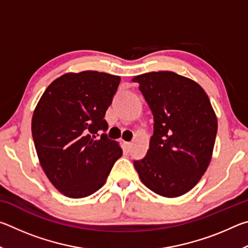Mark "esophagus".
Returning a JSON list of instances; mask_svg holds the SVG:
<instances>
[{
	"instance_id": "esophagus-1",
	"label": "esophagus",
	"mask_w": 248,
	"mask_h": 248,
	"mask_svg": "<svg viewBox=\"0 0 248 248\" xmlns=\"http://www.w3.org/2000/svg\"><path fill=\"white\" fill-rule=\"evenodd\" d=\"M124 145H125V146H127V149L129 150L130 148H131V145H132V143H131V142H124Z\"/></svg>"
}]
</instances>
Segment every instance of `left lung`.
I'll return each mask as SVG.
<instances>
[{
	"label": "left lung",
	"mask_w": 248,
	"mask_h": 248,
	"mask_svg": "<svg viewBox=\"0 0 248 248\" xmlns=\"http://www.w3.org/2000/svg\"><path fill=\"white\" fill-rule=\"evenodd\" d=\"M132 81L139 83L154 119L148 153L133 165L155 194H186L207 170L216 142L217 120L208 95L195 81L170 71Z\"/></svg>",
	"instance_id": "left-lung-1"
}]
</instances>
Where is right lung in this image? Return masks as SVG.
<instances>
[{"label": "right lung", "mask_w": 248, "mask_h": 248, "mask_svg": "<svg viewBox=\"0 0 248 248\" xmlns=\"http://www.w3.org/2000/svg\"><path fill=\"white\" fill-rule=\"evenodd\" d=\"M119 83L120 77L97 71L66 73L50 84L33 111L31 132L40 165L66 197L97 191L123 155L105 133L104 119Z\"/></svg>", "instance_id": "1"}]
</instances>
